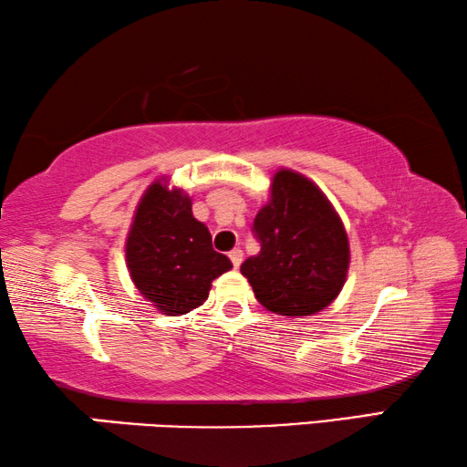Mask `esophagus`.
I'll return each instance as SVG.
<instances>
[{
	"instance_id": "obj_1",
	"label": "esophagus",
	"mask_w": 467,
	"mask_h": 467,
	"mask_svg": "<svg viewBox=\"0 0 467 467\" xmlns=\"http://www.w3.org/2000/svg\"><path fill=\"white\" fill-rule=\"evenodd\" d=\"M228 257H231L234 268H239V265L243 264V251L241 249H233L231 254H228Z\"/></svg>"
}]
</instances>
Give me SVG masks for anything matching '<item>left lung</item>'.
Here are the masks:
<instances>
[{
	"mask_svg": "<svg viewBox=\"0 0 467 467\" xmlns=\"http://www.w3.org/2000/svg\"><path fill=\"white\" fill-rule=\"evenodd\" d=\"M254 233L260 254L243 262L241 274L265 309L312 316L337 299L349 270V239L335 207L312 181L280 168Z\"/></svg>",
	"mask_w": 467,
	"mask_h": 467,
	"instance_id": "1",
	"label": "left lung"
}]
</instances>
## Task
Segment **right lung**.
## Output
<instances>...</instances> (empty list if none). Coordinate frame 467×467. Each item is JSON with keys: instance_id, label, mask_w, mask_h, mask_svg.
Returning <instances> with one entry per match:
<instances>
[{"instance_id": "right-lung-1", "label": "right lung", "mask_w": 467, "mask_h": 467, "mask_svg": "<svg viewBox=\"0 0 467 467\" xmlns=\"http://www.w3.org/2000/svg\"><path fill=\"white\" fill-rule=\"evenodd\" d=\"M127 265L139 293L166 316L202 306L212 280L233 268L212 247V234L182 189L155 181L137 205L127 236Z\"/></svg>"}]
</instances>
